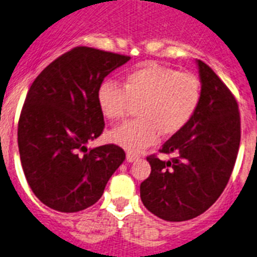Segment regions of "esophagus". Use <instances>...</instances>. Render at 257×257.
<instances>
[{"mask_svg":"<svg viewBox=\"0 0 257 257\" xmlns=\"http://www.w3.org/2000/svg\"><path fill=\"white\" fill-rule=\"evenodd\" d=\"M139 159V155L138 154H134V153H127L126 154V161L128 162V163H134L135 161H138Z\"/></svg>","mask_w":257,"mask_h":257,"instance_id":"esophagus-1","label":"esophagus"}]
</instances>
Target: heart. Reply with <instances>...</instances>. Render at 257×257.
I'll list each match as a JSON object with an SVG mask.
<instances>
[{
  "instance_id": "1",
  "label": "heart",
  "mask_w": 257,
  "mask_h": 257,
  "mask_svg": "<svg viewBox=\"0 0 257 257\" xmlns=\"http://www.w3.org/2000/svg\"><path fill=\"white\" fill-rule=\"evenodd\" d=\"M201 100V85L195 75L178 72L155 62H144L123 76V88L104 81L96 91V102L107 119L124 116L131 102H139L138 118L114 127L110 141L128 152L139 153L164 136L182 130L191 121Z\"/></svg>"
}]
</instances>
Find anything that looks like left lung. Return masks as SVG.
<instances>
[{
	"label": "left lung",
	"instance_id": "left-lung-1",
	"mask_svg": "<svg viewBox=\"0 0 257 257\" xmlns=\"http://www.w3.org/2000/svg\"><path fill=\"white\" fill-rule=\"evenodd\" d=\"M201 100L182 130L162 147L169 161L147 158L150 176L140 185L145 208L167 222H183L208 210L232 175L241 140L238 104L218 75L196 60Z\"/></svg>",
	"mask_w": 257,
	"mask_h": 257
}]
</instances>
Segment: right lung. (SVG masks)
Masks as SVG:
<instances>
[{"label": "right lung", "mask_w": 257, "mask_h": 257, "mask_svg": "<svg viewBox=\"0 0 257 257\" xmlns=\"http://www.w3.org/2000/svg\"><path fill=\"white\" fill-rule=\"evenodd\" d=\"M128 56L76 47L49 63L30 86L21 109L18 144L32 191L48 208L76 213L95 204L123 163L124 152L108 144L88 149L104 118L96 91Z\"/></svg>", "instance_id": "1"}]
</instances>
